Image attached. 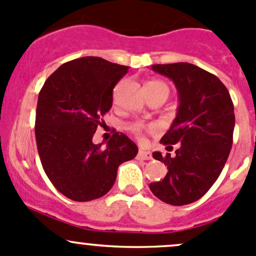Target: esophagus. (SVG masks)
<instances>
[{
	"label": "esophagus",
	"mask_w": 256,
	"mask_h": 256,
	"mask_svg": "<svg viewBox=\"0 0 256 256\" xmlns=\"http://www.w3.org/2000/svg\"><path fill=\"white\" fill-rule=\"evenodd\" d=\"M138 160H151L152 156H151V154H150V152L144 151V150H140V151H138Z\"/></svg>",
	"instance_id": "34e87169"
}]
</instances>
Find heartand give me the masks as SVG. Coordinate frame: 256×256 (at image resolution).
I'll return each mask as SVG.
<instances>
[{"label": "heart", "instance_id": "heart-1", "mask_svg": "<svg viewBox=\"0 0 256 256\" xmlns=\"http://www.w3.org/2000/svg\"><path fill=\"white\" fill-rule=\"evenodd\" d=\"M144 88H152V89H164L166 92H168V86L164 84V82H160V80H151V82H146ZM130 130L132 132H135L138 136H141L144 130V126L141 124H134V125L130 126Z\"/></svg>", "mask_w": 256, "mask_h": 256}]
</instances>
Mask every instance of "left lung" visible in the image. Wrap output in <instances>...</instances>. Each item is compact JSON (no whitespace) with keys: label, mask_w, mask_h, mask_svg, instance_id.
<instances>
[{"label":"left lung","mask_w":256,"mask_h":256,"mask_svg":"<svg viewBox=\"0 0 256 256\" xmlns=\"http://www.w3.org/2000/svg\"><path fill=\"white\" fill-rule=\"evenodd\" d=\"M151 69L172 79L177 88L176 118L161 142L180 146L174 157L154 152V158L164 162L168 172L162 180L150 183V190L164 203L190 204L208 192L228 160L234 105L226 85L194 64H154Z\"/></svg>","instance_id":"1"}]
</instances>
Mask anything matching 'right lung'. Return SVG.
Masks as SVG:
<instances>
[{"label":"right lung","mask_w":256,"mask_h":256,"mask_svg":"<svg viewBox=\"0 0 256 256\" xmlns=\"http://www.w3.org/2000/svg\"><path fill=\"white\" fill-rule=\"evenodd\" d=\"M128 66L99 56L66 62L38 95L36 141L43 170L66 198L88 202L106 194L118 167L138 154V146L115 132L106 146L92 144L100 118L112 106V90Z\"/></svg>","instance_id":"right-lung-1"}]
</instances>
